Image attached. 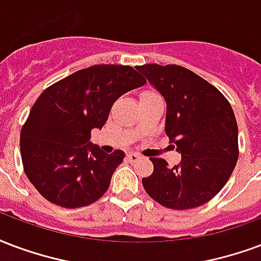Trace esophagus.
<instances>
[{
  "label": "esophagus",
  "mask_w": 261,
  "mask_h": 261,
  "mask_svg": "<svg viewBox=\"0 0 261 261\" xmlns=\"http://www.w3.org/2000/svg\"><path fill=\"white\" fill-rule=\"evenodd\" d=\"M127 159L130 160V162H137V160L141 159V156L138 153H134V152H130V153H127Z\"/></svg>",
  "instance_id": "esophagus-1"
}]
</instances>
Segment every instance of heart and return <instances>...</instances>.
I'll list each match as a JSON object with an SVG mask.
<instances>
[{
  "instance_id": "1",
  "label": "heart",
  "mask_w": 261,
  "mask_h": 261,
  "mask_svg": "<svg viewBox=\"0 0 261 261\" xmlns=\"http://www.w3.org/2000/svg\"><path fill=\"white\" fill-rule=\"evenodd\" d=\"M148 95H156V94H153V92H144V94H142V96H148Z\"/></svg>"
}]
</instances>
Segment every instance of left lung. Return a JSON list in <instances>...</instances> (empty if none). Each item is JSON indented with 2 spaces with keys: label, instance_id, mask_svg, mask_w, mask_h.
Instances as JSON below:
<instances>
[{
  "label": "left lung",
  "instance_id": "obj_1",
  "mask_svg": "<svg viewBox=\"0 0 261 261\" xmlns=\"http://www.w3.org/2000/svg\"><path fill=\"white\" fill-rule=\"evenodd\" d=\"M166 101L165 131L181 153L174 167L150 158L153 173L142 178L152 199L187 210L209 202L232 174L238 160V125L225 96L202 77L177 65L138 66Z\"/></svg>",
  "mask_w": 261,
  "mask_h": 261
}]
</instances>
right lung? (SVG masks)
I'll return each mask as SVG.
<instances>
[{
    "instance_id": "obj_1",
    "label": "right lung",
    "mask_w": 261,
    "mask_h": 261,
    "mask_svg": "<svg viewBox=\"0 0 261 261\" xmlns=\"http://www.w3.org/2000/svg\"><path fill=\"white\" fill-rule=\"evenodd\" d=\"M131 66L95 65L48 87L20 133L23 167L36 190L62 207H83L105 194L124 159L90 142L117 98L145 84Z\"/></svg>"
}]
</instances>
